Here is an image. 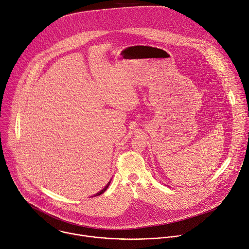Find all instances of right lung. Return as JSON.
<instances>
[{
	"instance_id": "obj_1",
	"label": "right lung",
	"mask_w": 249,
	"mask_h": 249,
	"mask_svg": "<svg viewBox=\"0 0 249 249\" xmlns=\"http://www.w3.org/2000/svg\"><path fill=\"white\" fill-rule=\"evenodd\" d=\"M109 184H110V181H109V182H108V183H107V185H106V186H105V187H104V188H103V189H102V190H100V191H99V192H98V193H96V194H95V195H93V196H94V197H95V196H98V195H101V194H102V193H103V192H104V191H105V190H106V189H107V187H108V186H109Z\"/></svg>"
}]
</instances>
